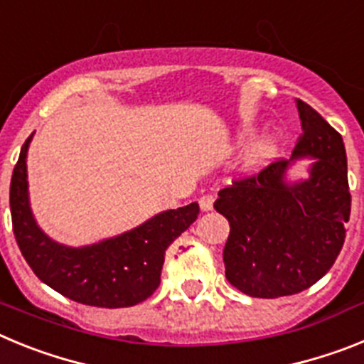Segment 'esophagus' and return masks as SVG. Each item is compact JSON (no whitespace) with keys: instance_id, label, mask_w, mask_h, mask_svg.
Masks as SVG:
<instances>
[{"instance_id":"obj_1","label":"esophagus","mask_w":364,"mask_h":364,"mask_svg":"<svg viewBox=\"0 0 364 364\" xmlns=\"http://www.w3.org/2000/svg\"><path fill=\"white\" fill-rule=\"evenodd\" d=\"M213 202H215V195L208 193V195H202L200 200H198V204H200L202 211H210L211 208H213Z\"/></svg>"}]
</instances>
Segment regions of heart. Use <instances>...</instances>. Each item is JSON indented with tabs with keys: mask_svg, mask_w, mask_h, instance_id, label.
<instances>
[{
	"mask_svg": "<svg viewBox=\"0 0 364 364\" xmlns=\"http://www.w3.org/2000/svg\"><path fill=\"white\" fill-rule=\"evenodd\" d=\"M275 151L272 138H259L252 147H250V153H247V162L250 164H262L264 160H268L269 156Z\"/></svg>",
	"mask_w": 364,
	"mask_h": 364,
	"instance_id": "b5f03b06",
	"label": "heart"
}]
</instances>
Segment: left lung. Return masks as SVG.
Returning a JSON list of instances; mask_svg holds the SVG:
<instances>
[{"label":"left lung","mask_w":364,"mask_h":364,"mask_svg":"<svg viewBox=\"0 0 364 364\" xmlns=\"http://www.w3.org/2000/svg\"><path fill=\"white\" fill-rule=\"evenodd\" d=\"M302 133L291 160L314 156L310 178L288 186L290 160L275 159L218 191L215 210L230 220L226 279L250 297L301 294L323 279L345 244L352 197L343 136L297 100Z\"/></svg>","instance_id":"obj_1"}]
</instances>
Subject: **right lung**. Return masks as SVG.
<instances>
[{"label": "right lung", "mask_w": 364, "mask_h": 364, "mask_svg": "<svg viewBox=\"0 0 364 364\" xmlns=\"http://www.w3.org/2000/svg\"><path fill=\"white\" fill-rule=\"evenodd\" d=\"M21 147L11 180L12 231L36 277L63 297L98 308H127L160 286L166 250L198 218L197 202L156 215L104 242L69 247L50 240L32 218L27 197V149Z\"/></svg>", "instance_id": "add662e5"}]
</instances>
